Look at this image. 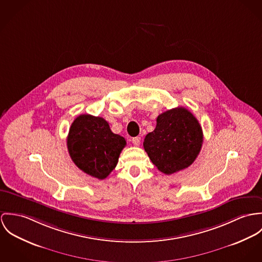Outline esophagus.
Listing matches in <instances>:
<instances>
[{
	"label": "esophagus",
	"instance_id": "esophagus-1",
	"mask_svg": "<svg viewBox=\"0 0 262 262\" xmlns=\"http://www.w3.org/2000/svg\"><path fill=\"white\" fill-rule=\"evenodd\" d=\"M132 142H133V144H134L135 145H140V144H141V138H140V137H136V138H133Z\"/></svg>",
	"mask_w": 262,
	"mask_h": 262
}]
</instances>
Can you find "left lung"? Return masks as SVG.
Masks as SVG:
<instances>
[{
  "instance_id": "8db88e82",
  "label": "left lung",
  "mask_w": 262,
  "mask_h": 262,
  "mask_svg": "<svg viewBox=\"0 0 262 262\" xmlns=\"http://www.w3.org/2000/svg\"><path fill=\"white\" fill-rule=\"evenodd\" d=\"M202 144L203 132L198 119L181 106L157 117L156 128L145 136L144 147L158 170L171 174L191 166Z\"/></svg>"
}]
</instances>
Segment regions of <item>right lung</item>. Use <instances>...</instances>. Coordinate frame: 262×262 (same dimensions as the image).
I'll list each match as a JSON object with an SVG mask.
<instances>
[{"label": "right lung", "mask_w": 262, "mask_h": 262, "mask_svg": "<svg viewBox=\"0 0 262 262\" xmlns=\"http://www.w3.org/2000/svg\"><path fill=\"white\" fill-rule=\"evenodd\" d=\"M125 145L124 138L114 134L105 119L90 115L76 117L67 137L73 163L82 172L99 180L105 179L117 167Z\"/></svg>", "instance_id": "1"}]
</instances>
